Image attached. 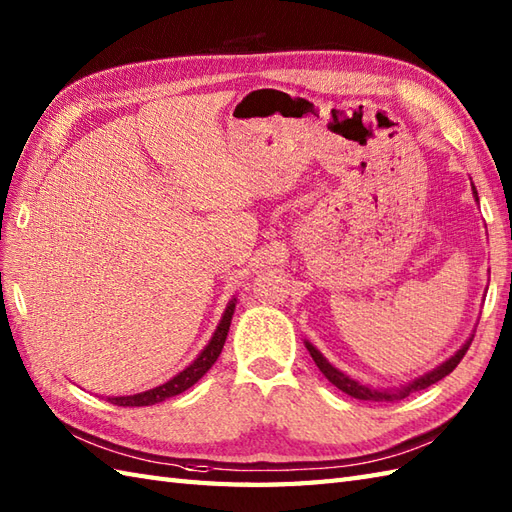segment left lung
Wrapping results in <instances>:
<instances>
[{
	"instance_id": "8db88e82",
	"label": "left lung",
	"mask_w": 512,
	"mask_h": 512,
	"mask_svg": "<svg viewBox=\"0 0 512 512\" xmlns=\"http://www.w3.org/2000/svg\"><path fill=\"white\" fill-rule=\"evenodd\" d=\"M471 189H473L475 202H480L478 192H475V185H473V183H471ZM471 340H473V334H471V338H469L465 344H462V347H460L454 355H451V358H447L443 364L434 366L432 371H427V373H423V375H419V377H414V379H410L408 384L397 386V388H373V386H368V384H362V382H358V379H353L351 375L342 373L340 368H336L334 364H331V362L325 358V355L314 347V344H312L310 340H305V347H307V351H310V355H312V360L316 362V366L320 368V373H323L336 388H340V390L344 392V395H349V397H353V399H360V401H401V399H406V397L410 395V392H417V390H423V388L432 386V384H436V382H441L443 377H447L451 371H454V368L460 364V360L465 358V353H467V349H469Z\"/></svg>"
}]
</instances>
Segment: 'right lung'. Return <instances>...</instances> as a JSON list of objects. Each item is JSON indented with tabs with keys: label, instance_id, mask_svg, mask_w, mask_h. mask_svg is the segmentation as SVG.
I'll return each instance as SVG.
<instances>
[{
	"label": "right lung",
	"instance_id": "1",
	"mask_svg": "<svg viewBox=\"0 0 512 512\" xmlns=\"http://www.w3.org/2000/svg\"><path fill=\"white\" fill-rule=\"evenodd\" d=\"M235 303H237V296L229 301L227 310H224L220 323L213 331L211 340L207 342V347L202 349L196 360L185 366L181 373H176L174 377H170L168 382H163L161 386H154L150 390L144 392H137V395H120V397H106V401L113 403V406H124V408H141V406H154V403H161L170 397L181 395L187 388H192L198 379L205 375L209 368L216 364V360L220 358L222 347H224V340L229 336V327H231V318L235 312Z\"/></svg>",
	"mask_w": 512,
	"mask_h": 512
}]
</instances>
